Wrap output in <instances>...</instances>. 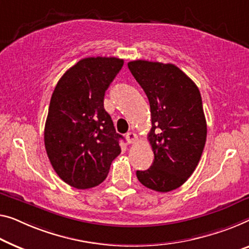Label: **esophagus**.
Listing matches in <instances>:
<instances>
[{
    "instance_id": "obj_1",
    "label": "esophagus",
    "mask_w": 249,
    "mask_h": 249,
    "mask_svg": "<svg viewBox=\"0 0 249 249\" xmlns=\"http://www.w3.org/2000/svg\"><path fill=\"white\" fill-rule=\"evenodd\" d=\"M126 140H127V142L129 144H133L137 141V135L135 134L134 132H128L127 134H126Z\"/></svg>"
}]
</instances>
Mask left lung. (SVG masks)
Here are the masks:
<instances>
[{"instance_id":"8db88e82","label":"left lung","mask_w":249,"mask_h":249,"mask_svg":"<svg viewBox=\"0 0 249 249\" xmlns=\"http://www.w3.org/2000/svg\"><path fill=\"white\" fill-rule=\"evenodd\" d=\"M128 69L150 102L152 128L147 140L154 161L136 171L144 187L169 192L182 185L198 165L207 139V123L196 85L172 64L129 61Z\"/></svg>"}]
</instances>
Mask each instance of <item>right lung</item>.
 I'll return each mask as SVG.
<instances>
[{
	"label": "right lung",
	"mask_w": 249,
	"mask_h": 249,
	"mask_svg": "<svg viewBox=\"0 0 249 249\" xmlns=\"http://www.w3.org/2000/svg\"><path fill=\"white\" fill-rule=\"evenodd\" d=\"M124 65L115 57L81 59L59 79L44 126V146L55 173L67 184H101L121 153L120 140L104 96Z\"/></svg>",
	"instance_id": "add662e5"
}]
</instances>
